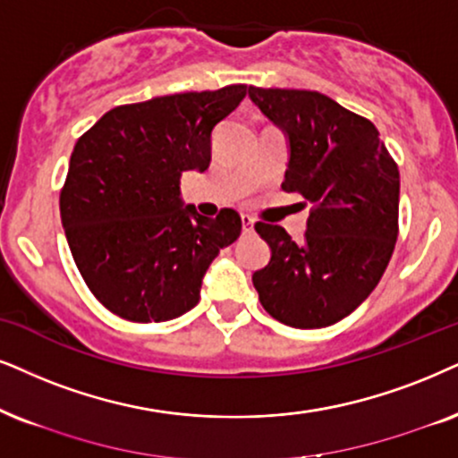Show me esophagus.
Wrapping results in <instances>:
<instances>
[{
  "label": "esophagus",
  "instance_id": "esophagus-1",
  "mask_svg": "<svg viewBox=\"0 0 458 458\" xmlns=\"http://www.w3.org/2000/svg\"><path fill=\"white\" fill-rule=\"evenodd\" d=\"M241 224H242V234H251L253 233V219L249 216H241Z\"/></svg>",
  "mask_w": 458,
  "mask_h": 458
}]
</instances>
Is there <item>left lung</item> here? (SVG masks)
Segmentation results:
<instances>
[{"instance_id": "left-lung-1", "label": "left lung", "mask_w": 458, "mask_h": 458, "mask_svg": "<svg viewBox=\"0 0 458 458\" xmlns=\"http://www.w3.org/2000/svg\"><path fill=\"white\" fill-rule=\"evenodd\" d=\"M249 99L285 135L283 190L312 205L302 242L256 224L270 247V262L253 272L259 302L285 326H334L374 292L393 256L397 165L369 120L321 92L249 86Z\"/></svg>"}]
</instances>
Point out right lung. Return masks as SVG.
I'll return each mask as SVG.
<instances>
[{"label": "right lung", "instance_id": "add662e5", "mask_svg": "<svg viewBox=\"0 0 458 458\" xmlns=\"http://www.w3.org/2000/svg\"><path fill=\"white\" fill-rule=\"evenodd\" d=\"M245 95L234 84L120 106L75 143L61 222L80 275L114 315L160 323L192 310L211 262L239 239V213L200 216L179 177L209 169L213 131Z\"/></svg>", "mask_w": 458, "mask_h": 458}]
</instances>
